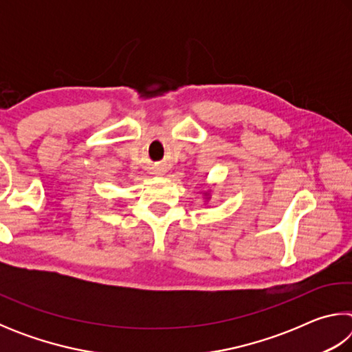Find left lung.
<instances>
[{
  "label": "left lung",
  "mask_w": 352,
  "mask_h": 352,
  "mask_svg": "<svg viewBox=\"0 0 352 352\" xmlns=\"http://www.w3.org/2000/svg\"><path fill=\"white\" fill-rule=\"evenodd\" d=\"M201 197H204L205 204H208V201L211 200V189H206V190H204V192H201Z\"/></svg>",
  "instance_id": "1"
}]
</instances>
